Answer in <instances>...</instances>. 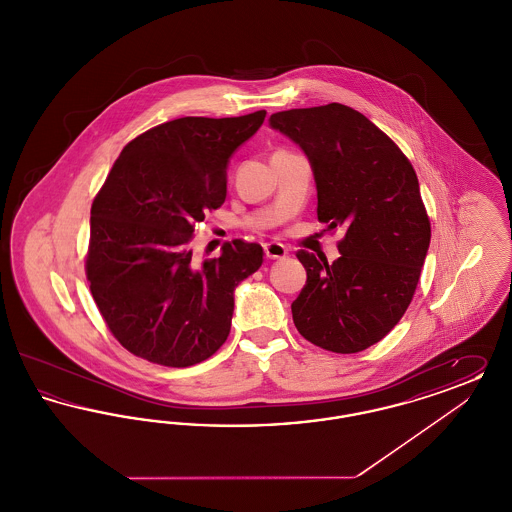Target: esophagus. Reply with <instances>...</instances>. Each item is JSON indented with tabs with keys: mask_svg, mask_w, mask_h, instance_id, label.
Listing matches in <instances>:
<instances>
[{
	"mask_svg": "<svg viewBox=\"0 0 512 512\" xmlns=\"http://www.w3.org/2000/svg\"><path fill=\"white\" fill-rule=\"evenodd\" d=\"M265 255L267 259H284L288 255V247L280 242L265 244Z\"/></svg>",
	"mask_w": 512,
	"mask_h": 512,
	"instance_id": "34e87169",
	"label": "esophagus"
}]
</instances>
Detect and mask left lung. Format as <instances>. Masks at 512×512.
<instances>
[{
    "instance_id": "1",
    "label": "left lung",
    "mask_w": 512,
    "mask_h": 512,
    "mask_svg": "<svg viewBox=\"0 0 512 512\" xmlns=\"http://www.w3.org/2000/svg\"><path fill=\"white\" fill-rule=\"evenodd\" d=\"M270 126L311 159L318 220L345 228L334 263L295 253L307 282L292 303L293 324L326 351H365L405 315L430 245L416 172L388 134L341 103L280 111Z\"/></svg>"
}]
</instances>
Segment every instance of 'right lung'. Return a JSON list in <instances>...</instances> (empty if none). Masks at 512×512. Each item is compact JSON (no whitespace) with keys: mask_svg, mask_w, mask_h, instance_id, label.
Here are the masks:
<instances>
[{"mask_svg":"<svg viewBox=\"0 0 512 512\" xmlns=\"http://www.w3.org/2000/svg\"><path fill=\"white\" fill-rule=\"evenodd\" d=\"M267 111L182 117L128 142L92 203L86 278L115 340L155 365L184 368L230 334L234 290L263 265L245 240L194 261L195 224L226 199V167Z\"/></svg>","mask_w":512,"mask_h":512,"instance_id":"obj_1","label":"right lung"}]
</instances>
